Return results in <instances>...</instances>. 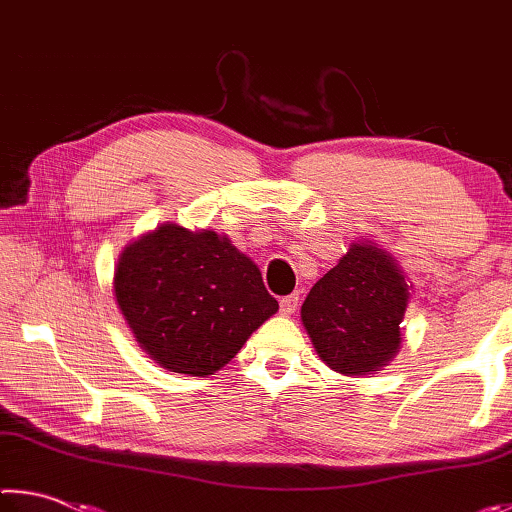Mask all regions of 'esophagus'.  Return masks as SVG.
<instances>
[{"label":"esophagus","mask_w":512,"mask_h":512,"mask_svg":"<svg viewBox=\"0 0 512 512\" xmlns=\"http://www.w3.org/2000/svg\"><path fill=\"white\" fill-rule=\"evenodd\" d=\"M298 300H300V296L298 293H291V296H284L282 300H280V311L284 316H291L293 311L298 309Z\"/></svg>","instance_id":"esophagus-1"}]
</instances>
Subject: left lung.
I'll list each match as a JSON object with an SVG mask.
<instances>
[{
	"instance_id": "left-lung-1",
	"label": "left lung",
	"mask_w": 512,
	"mask_h": 512,
	"mask_svg": "<svg viewBox=\"0 0 512 512\" xmlns=\"http://www.w3.org/2000/svg\"><path fill=\"white\" fill-rule=\"evenodd\" d=\"M409 284L375 244H352L300 309L318 357L341 375H372L400 352Z\"/></svg>"
}]
</instances>
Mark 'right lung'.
Returning a JSON list of instances; mask_svg holds the SVG:
<instances>
[{
	"label": "right lung",
	"mask_w": 512,
	"mask_h": 512,
	"mask_svg": "<svg viewBox=\"0 0 512 512\" xmlns=\"http://www.w3.org/2000/svg\"><path fill=\"white\" fill-rule=\"evenodd\" d=\"M115 298L140 348L192 377L221 370L277 311L259 268L228 237L176 223L121 250Z\"/></svg>",
	"instance_id": "obj_1"
}]
</instances>
